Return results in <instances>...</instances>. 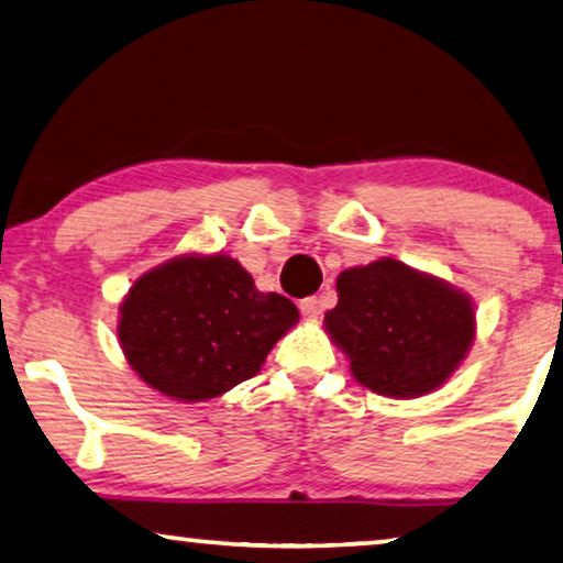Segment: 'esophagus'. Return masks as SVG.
<instances>
[{
	"mask_svg": "<svg viewBox=\"0 0 563 563\" xmlns=\"http://www.w3.org/2000/svg\"><path fill=\"white\" fill-rule=\"evenodd\" d=\"M300 313H303L306 318H318V313H321V306H318L316 298H303L300 300Z\"/></svg>",
	"mask_w": 563,
	"mask_h": 563,
	"instance_id": "esophagus-1",
	"label": "esophagus"
}]
</instances>
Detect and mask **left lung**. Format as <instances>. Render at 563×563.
Wrapping results in <instances>:
<instances>
[{"instance_id":"left-lung-1","label":"left lung","mask_w":563,"mask_h":563,"mask_svg":"<svg viewBox=\"0 0 563 563\" xmlns=\"http://www.w3.org/2000/svg\"><path fill=\"white\" fill-rule=\"evenodd\" d=\"M335 290L325 331L349 356L356 382L384 397L438 389L473 343L475 310L465 292L399 260L349 267Z\"/></svg>"}]
</instances>
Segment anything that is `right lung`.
<instances>
[{"mask_svg": "<svg viewBox=\"0 0 563 563\" xmlns=\"http://www.w3.org/2000/svg\"><path fill=\"white\" fill-rule=\"evenodd\" d=\"M298 308L260 292L238 260L187 255L154 267L121 303L119 341L148 387L205 401L253 379Z\"/></svg>", "mask_w": 563, "mask_h": 563, "instance_id": "obj_1", "label": "right lung"}]
</instances>
